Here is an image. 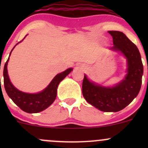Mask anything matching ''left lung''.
I'll list each match as a JSON object with an SVG mask.
<instances>
[{
	"label": "left lung",
	"instance_id": "1",
	"mask_svg": "<svg viewBox=\"0 0 148 148\" xmlns=\"http://www.w3.org/2000/svg\"><path fill=\"white\" fill-rule=\"evenodd\" d=\"M114 46L110 49L121 52L127 61V74L112 87H104L89 81L84 75L82 94L86 102L98 110L116 112L123 110L138 96L142 84L143 65L138 47L122 32L110 31Z\"/></svg>",
	"mask_w": 148,
	"mask_h": 148
}]
</instances>
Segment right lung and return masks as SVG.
<instances>
[{"mask_svg": "<svg viewBox=\"0 0 148 148\" xmlns=\"http://www.w3.org/2000/svg\"><path fill=\"white\" fill-rule=\"evenodd\" d=\"M8 60L9 57L5 62L3 69V82L5 92L18 107H20L23 111L28 113H38L43 111L54 102L57 94L58 85L73 69L72 68H69L63 72L58 74L52 79L49 86L41 92L36 94L25 93L16 89L10 82L7 70Z\"/></svg>", "mask_w": 148, "mask_h": 148, "instance_id": "right-lung-1", "label": "right lung"}]
</instances>
